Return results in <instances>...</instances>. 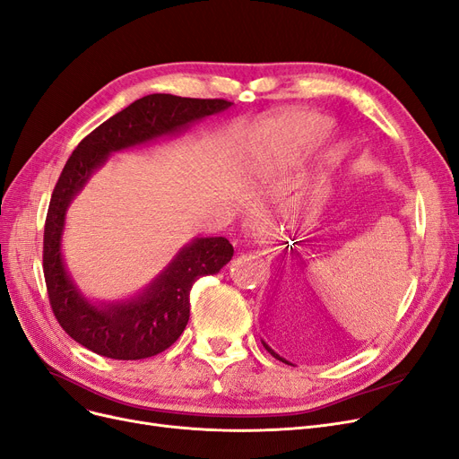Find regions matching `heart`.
I'll return each instance as SVG.
<instances>
[{
	"instance_id": "obj_1",
	"label": "heart",
	"mask_w": 459,
	"mask_h": 459,
	"mask_svg": "<svg viewBox=\"0 0 459 459\" xmlns=\"http://www.w3.org/2000/svg\"><path fill=\"white\" fill-rule=\"evenodd\" d=\"M291 130L298 146H315L332 130V122L320 115H299L291 118Z\"/></svg>"
}]
</instances>
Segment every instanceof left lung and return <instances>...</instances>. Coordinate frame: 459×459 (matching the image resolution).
I'll return each instance as SVG.
<instances>
[{
  "label": "left lung",
  "mask_w": 459,
  "mask_h": 459,
  "mask_svg": "<svg viewBox=\"0 0 459 459\" xmlns=\"http://www.w3.org/2000/svg\"><path fill=\"white\" fill-rule=\"evenodd\" d=\"M262 344H264V346H265V351H267V352H269V354H271V356H273V358H277V359H281V361H282V363H288V365H291V363H290V361H288V359H284V358H282V356H279V354H277V352H274V351H273V348H271V346H269V344H267V342H265V341H262Z\"/></svg>",
  "instance_id": "obj_1"
}]
</instances>
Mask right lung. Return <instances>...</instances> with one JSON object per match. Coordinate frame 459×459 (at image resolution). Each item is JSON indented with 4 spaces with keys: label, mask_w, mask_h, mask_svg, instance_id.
I'll return each mask as SVG.
<instances>
[{
    "label": "right lung",
    "mask_w": 459,
    "mask_h": 459,
    "mask_svg": "<svg viewBox=\"0 0 459 459\" xmlns=\"http://www.w3.org/2000/svg\"><path fill=\"white\" fill-rule=\"evenodd\" d=\"M231 101L151 94L134 101L94 132L73 154L52 192L43 237V271L52 313L64 332L88 351L113 359H143L169 348L190 318V290L199 277L214 274L233 255L226 237H195L137 296L91 303L71 279L62 235L71 201L108 154L178 135L194 122L222 113Z\"/></svg>",
    "instance_id": "1"
}]
</instances>
